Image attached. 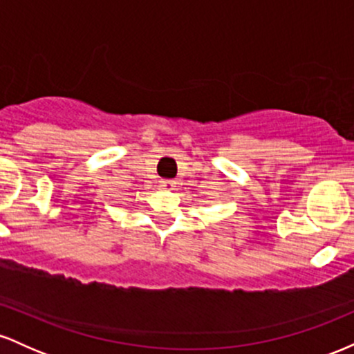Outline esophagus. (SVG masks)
Segmentation results:
<instances>
[{
	"instance_id": "34e87169",
	"label": "esophagus",
	"mask_w": 354,
	"mask_h": 354,
	"mask_svg": "<svg viewBox=\"0 0 354 354\" xmlns=\"http://www.w3.org/2000/svg\"><path fill=\"white\" fill-rule=\"evenodd\" d=\"M174 185H176V181H174V180H161L160 181V186L163 189H173Z\"/></svg>"
}]
</instances>
